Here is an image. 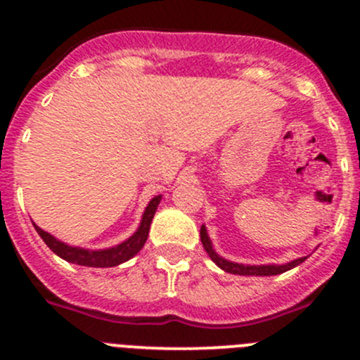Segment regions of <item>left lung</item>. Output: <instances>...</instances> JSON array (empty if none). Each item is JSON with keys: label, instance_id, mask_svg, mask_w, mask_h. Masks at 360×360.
Returning a JSON list of instances; mask_svg holds the SVG:
<instances>
[{"label": "left lung", "instance_id": "1", "mask_svg": "<svg viewBox=\"0 0 360 360\" xmlns=\"http://www.w3.org/2000/svg\"><path fill=\"white\" fill-rule=\"evenodd\" d=\"M200 240L203 249L207 250L210 259L221 268V270L228 271V274L233 275H256V277H268V275H278L284 274V271L291 270V268L297 266V264L303 263L307 257H300V259H294L291 263L285 264H240V263H233V261H228L224 257H221L216 250L212 249V242H210L209 235H207L205 226L200 228Z\"/></svg>", "mask_w": 360, "mask_h": 360}]
</instances>
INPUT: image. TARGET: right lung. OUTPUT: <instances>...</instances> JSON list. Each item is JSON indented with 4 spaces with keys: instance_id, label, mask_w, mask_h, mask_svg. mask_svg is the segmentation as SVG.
Segmentation results:
<instances>
[{
    "instance_id": "right-lung-1",
    "label": "right lung",
    "mask_w": 360,
    "mask_h": 360,
    "mask_svg": "<svg viewBox=\"0 0 360 360\" xmlns=\"http://www.w3.org/2000/svg\"><path fill=\"white\" fill-rule=\"evenodd\" d=\"M160 200H162V195L151 198L148 203L146 210L143 214V219H141L139 228H137L136 233L130 238H127L122 244L115 245L110 249H101V250H90V249H82V248H71V245L64 244V242L57 240L56 237L49 233V231L41 230L39 226H36L39 237L43 238L46 245L53 250L59 257L69 261V263L82 264V266H92V268H110V266H118V264L125 263L130 257L136 256L141 249L144 248L148 240V233H150L151 221H153L155 212H157V207Z\"/></svg>"
}]
</instances>
